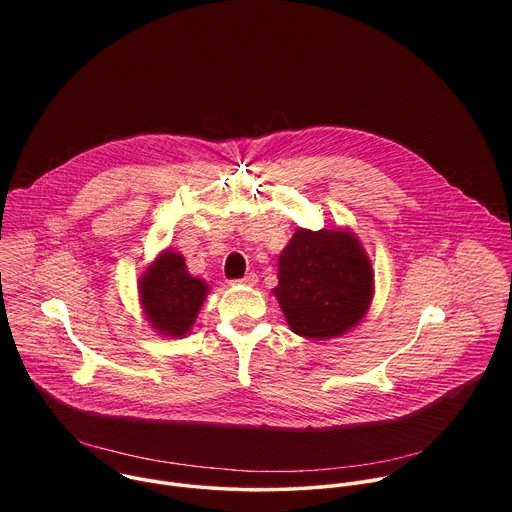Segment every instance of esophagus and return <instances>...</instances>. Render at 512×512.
<instances>
[{"mask_svg": "<svg viewBox=\"0 0 512 512\" xmlns=\"http://www.w3.org/2000/svg\"><path fill=\"white\" fill-rule=\"evenodd\" d=\"M233 283H239V285H249V287H253V285H257V275H255V273H247L243 279H235Z\"/></svg>", "mask_w": 512, "mask_h": 512, "instance_id": "1", "label": "esophagus"}]
</instances>
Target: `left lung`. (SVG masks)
<instances>
[{
  "instance_id": "obj_1",
  "label": "left lung",
  "mask_w": 512,
  "mask_h": 512,
  "mask_svg": "<svg viewBox=\"0 0 512 512\" xmlns=\"http://www.w3.org/2000/svg\"><path fill=\"white\" fill-rule=\"evenodd\" d=\"M277 298L291 328L304 338L342 336L369 312L373 263L350 229H298L279 255Z\"/></svg>"
}]
</instances>
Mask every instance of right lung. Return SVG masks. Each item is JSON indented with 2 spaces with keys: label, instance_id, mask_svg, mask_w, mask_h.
<instances>
[{
  "label": "right lung",
  "instance_id": "obj_1",
  "mask_svg": "<svg viewBox=\"0 0 512 512\" xmlns=\"http://www.w3.org/2000/svg\"><path fill=\"white\" fill-rule=\"evenodd\" d=\"M139 304L150 326L170 338H182L190 332L208 285L188 273L186 259L166 249L145 269L139 279Z\"/></svg>",
  "mask_w": 512,
  "mask_h": 512
}]
</instances>
